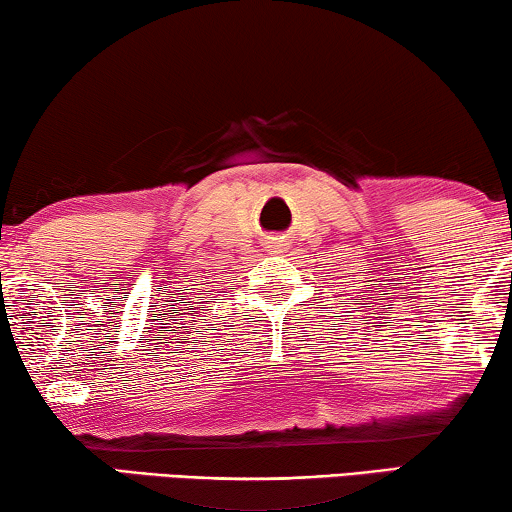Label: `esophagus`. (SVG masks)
Segmentation results:
<instances>
[{"label": "esophagus", "mask_w": 512, "mask_h": 512, "mask_svg": "<svg viewBox=\"0 0 512 512\" xmlns=\"http://www.w3.org/2000/svg\"><path fill=\"white\" fill-rule=\"evenodd\" d=\"M279 247H282V244H272V249H277V251H279Z\"/></svg>", "instance_id": "esophagus-1"}]
</instances>
